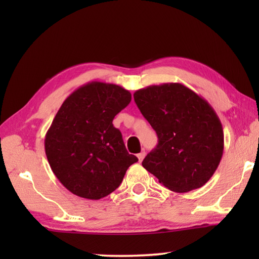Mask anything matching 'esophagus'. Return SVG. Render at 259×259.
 Listing matches in <instances>:
<instances>
[{"instance_id":"esophagus-1","label":"esophagus","mask_w":259,"mask_h":259,"mask_svg":"<svg viewBox=\"0 0 259 259\" xmlns=\"http://www.w3.org/2000/svg\"><path fill=\"white\" fill-rule=\"evenodd\" d=\"M145 155H146V153L145 152H140L139 154H137V157H138V160H139V162H142L143 160H144V157H145Z\"/></svg>"}]
</instances>
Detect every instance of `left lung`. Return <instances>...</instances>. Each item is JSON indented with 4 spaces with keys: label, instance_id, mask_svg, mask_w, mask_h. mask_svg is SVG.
I'll return each instance as SVG.
<instances>
[{
    "label": "left lung",
    "instance_id": "obj_1",
    "mask_svg": "<svg viewBox=\"0 0 259 259\" xmlns=\"http://www.w3.org/2000/svg\"><path fill=\"white\" fill-rule=\"evenodd\" d=\"M134 98L159 138L144 159V168L174 192L202 187L224 151L222 122L213 108L182 83L143 88Z\"/></svg>",
    "mask_w": 259,
    "mask_h": 259
}]
</instances>
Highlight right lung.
<instances>
[{"label": "right lung", "mask_w": 259, "mask_h": 259, "mask_svg": "<svg viewBox=\"0 0 259 259\" xmlns=\"http://www.w3.org/2000/svg\"><path fill=\"white\" fill-rule=\"evenodd\" d=\"M130 102L124 88L93 81L73 91L58 109L46 135V154L55 176L73 194L105 198L138 161L113 125L116 114Z\"/></svg>", "instance_id": "right-lung-1"}]
</instances>
